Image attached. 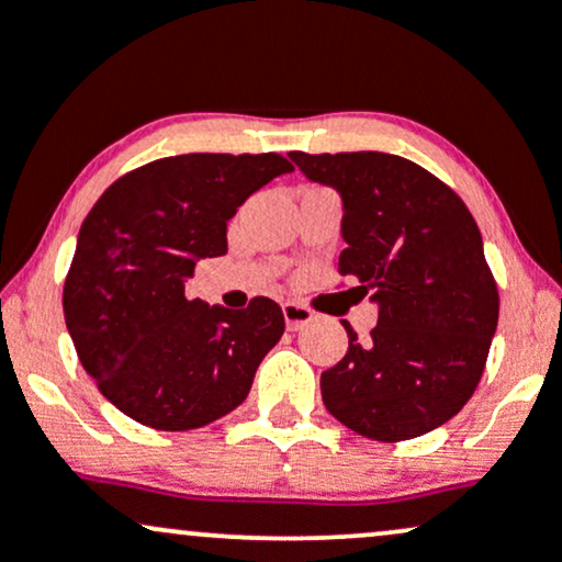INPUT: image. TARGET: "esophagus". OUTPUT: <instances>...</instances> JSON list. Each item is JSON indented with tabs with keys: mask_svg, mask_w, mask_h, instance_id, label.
<instances>
[{
	"mask_svg": "<svg viewBox=\"0 0 562 562\" xmlns=\"http://www.w3.org/2000/svg\"><path fill=\"white\" fill-rule=\"evenodd\" d=\"M282 317H285L288 330H301L303 325H308V322L314 319V314H312V308L288 301V303H282Z\"/></svg>",
	"mask_w": 562,
	"mask_h": 562,
	"instance_id": "34e87169",
	"label": "esophagus"
}]
</instances>
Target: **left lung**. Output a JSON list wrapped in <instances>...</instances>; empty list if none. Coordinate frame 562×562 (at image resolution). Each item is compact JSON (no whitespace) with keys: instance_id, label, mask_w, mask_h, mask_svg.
Wrapping results in <instances>:
<instances>
[{"instance_id":"8db88e82","label":"left lung","mask_w":562,"mask_h":562,"mask_svg":"<svg viewBox=\"0 0 562 562\" xmlns=\"http://www.w3.org/2000/svg\"><path fill=\"white\" fill-rule=\"evenodd\" d=\"M312 182L344 198L338 272L378 303V327L322 372L327 412L372 441L438 428L479 389L499 290L479 224L462 198L412 160L389 153H288ZM357 290V288H353Z\"/></svg>"}]
</instances>
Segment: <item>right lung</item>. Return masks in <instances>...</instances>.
Listing matches in <instances>:
<instances>
[{
  "label": "right lung",
  "instance_id": "obj_1",
  "mask_svg": "<svg viewBox=\"0 0 562 562\" xmlns=\"http://www.w3.org/2000/svg\"><path fill=\"white\" fill-rule=\"evenodd\" d=\"M293 171L277 153H187L124 173L83 218L63 312L94 385L126 417L192 430L245 402L282 308L256 295L245 308L187 301L198 259L227 254L237 209Z\"/></svg>",
  "mask_w": 562,
  "mask_h": 562
}]
</instances>
